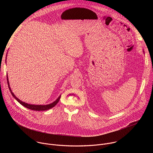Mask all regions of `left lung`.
<instances>
[{
  "label": "left lung",
  "mask_w": 153,
  "mask_h": 153,
  "mask_svg": "<svg viewBox=\"0 0 153 153\" xmlns=\"http://www.w3.org/2000/svg\"><path fill=\"white\" fill-rule=\"evenodd\" d=\"M143 52H144V51H143Z\"/></svg>",
  "instance_id": "obj_1"
}]
</instances>
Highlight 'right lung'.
Here are the masks:
<instances>
[{"mask_svg":"<svg viewBox=\"0 0 153 153\" xmlns=\"http://www.w3.org/2000/svg\"><path fill=\"white\" fill-rule=\"evenodd\" d=\"M7 83H8V88L9 90L11 93V94L13 95V97H14V99L18 102H19L22 105H23L24 106L26 107L27 108L30 109V110H34V111H46L48 110H50V109L52 108L53 107H54L59 101L61 95H60L59 96V97L53 103H50V104H48V105H32V104H28L27 103H25L24 102H22V100H19L17 97H16V96L14 95V94L12 92L11 90V87L10 86V83H9V80H8V75L7 76Z\"/></svg>","mask_w":153,"mask_h":153,"instance_id":"add662e5","label":"right lung"}]
</instances>
